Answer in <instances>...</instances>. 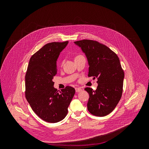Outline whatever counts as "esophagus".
<instances>
[{
  "mask_svg": "<svg viewBox=\"0 0 149 149\" xmlns=\"http://www.w3.org/2000/svg\"><path fill=\"white\" fill-rule=\"evenodd\" d=\"M75 90H76V92H81L82 91V89L81 88L79 87V88H76Z\"/></svg>",
  "mask_w": 149,
  "mask_h": 149,
  "instance_id": "1",
  "label": "esophagus"
}]
</instances>
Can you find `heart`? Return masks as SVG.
<instances>
[{
  "label": "heart",
  "instance_id": "obj_1",
  "mask_svg": "<svg viewBox=\"0 0 149 149\" xmlns=\"http://www.w3.org/2000/svg\"><path fill=\"white\" fill-rule=\"evenodd\" d=\"M80 56H81V55H78V56H77L76 57H76H80ZM62 63H61V64H62Z\"/></svg>",
  "mask_w": 149,
  "mask_h": 149
}]
</instances>
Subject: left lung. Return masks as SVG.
Wrapping results in <instances>:
<instances>
[{"label":"left lung","instance_id":"1","mask_svg":"<svg viewBox=\"0 0 149 149\" xmlns=\"http://www.w3.org/2000/svg\"><path fill=\"white\" fill-rule=\"evenodd\" d=\"M84 53L89 64L88 77L97 79L95 91L86 87L89 93V112L97 116L110 113L120 101L123 86L124 71L116 54L96 41L83 40L74 42Z\"/></svg>","mask_w":149,"mask_h":149}]
</instances>
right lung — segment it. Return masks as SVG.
<instances>
[{"mask_svg": "<svg viewBox=\"0 0 149 149\" xmlns=\"http://www.w3.org/2000/svg\"><path fill=\"white\" fill-rule=\"evenodd\" d=\"M68 41L48 43L30 58L25 76V96L33 111L43 120L57 123L64 119L75 93L66 86L58 91L53 79L57 74L56 61Z\"/></svg>", "mask_w": 149, "mask_h": 149, "instance_id": "1", "label": "right lung"}]
</instances>
